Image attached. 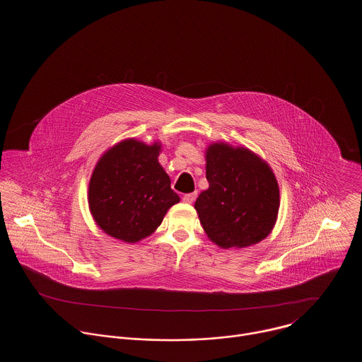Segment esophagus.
<instances>
[{"label": "esophagus", "mask_w": 362, "mask_h": 362, "mask_svg": "<svg viewBox=\"0 0 362 362\" xmlns=\"http://www.w3.org/2000/svg\"><path fill=\"white\" fill-rule=\"evenodd\" d=\"M195 198H197V194H195V192L186 194V195L183 197V202H186V204H192V202L195 201Z\"/></svg>", "instance_id": "obj_1"}]
</instances>
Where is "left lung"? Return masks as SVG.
<instances>
[{
  "label": "left lung",
  "instance_id": "8db88e82",
  "mask_svg": "<svg viewBox=\"0 0 362 362\" xmlns=\"http://www.w3.org/2000/svg\"><path fill=\"white\" fill-rule=\"evenodd\" d=\"M209 189L195 201L207 238L221 248L266 239L276 225L279 187L270 165L247 148L225 142L206 149Z\"/></svg>",
  "mask_w": 362,
  "mask_h": 362
}]
</instances>
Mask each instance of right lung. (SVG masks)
I'll return each mask as SVG.
<instances>
[{
    "mask_svg": "<svg viewBox=\"0 0 362 362\" xmlns=\"http://www.w3.org/2000/svg\"><path fill=\"white\" fill-rule=\"evenodd\" d=\"M161 144L134 138L114 145L98 161L88 191L95 223L124 243L151 236L170 207L180 201L158 163Z\"/></svg>",
    "mask_w": 362,
    "mask_h": 362,
    "instance_id": "obj_1",
    "label": "right lung"
}]
</instances>
